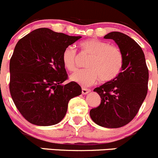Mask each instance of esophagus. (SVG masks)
I'll return each instance as SVG.
<instances>
[{
  "instance_id": "1",
  "label": "esophagus",
  "mask_w": 158,
  "mask_h": 158,
  "mask_svg": "<svg viewBox=\"0 0 158 158\" xmlns=\"http://www.w3.org/2000/svg\"><path fill=\"white\" fill-rule=\"evenodd\" d=\"M90 90H89V89L82 88V94H84V95L90 93Z\"/></svg>"
}]
</instances>
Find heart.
Wrapping results in <instances>:
<instances>
[{"instance_id":"obj_1","label":"heart","mask_w":158,"mask_h":158,"mask_svg":"<svg viewBox=\"0 0 158 158\" xmlns=\"http://www.w3.org/2000/svg\"><path fill=\"white\" fill-rule=\"evenodd\" d=\"M80 47L81 53L90 55V58L86 64L87 68L76 71L70 76L71 81L83 87H89L100 79L108 82L119 75L124 65L123 54L119 48L96 39L84 40ZM62 62L68 71L75 69L77 54L74 47L68 46L64 50Z\"/></svg>"}]
</instances>
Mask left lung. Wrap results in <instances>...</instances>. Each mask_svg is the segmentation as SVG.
<instances>
[{
    "label": "left lung",
    "instance_id": "1",
    "mask_svg": "<svg viewBox=\"0 0 158 158\" xmlns=\"http://www.w3.org/2000/svg\"><path fill=\"white\" fill-rule=\"evenodd\" d=\"M118 44L124 58L121 72L115 79L96 87L101 104L90 110L94 123L118 128L134 119L148 93V69L144 54L138 44L123 33L113 31L104 36Z\"/></svg>",
    "mask_w": 158,
    "mask_h": 158
}]
</instances>
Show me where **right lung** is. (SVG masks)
Wrapping results in <instances>:
<instances>
[{
  "label": "right lung",
  "mask_w": 158,
  "mask_h": 158,
  "mask_svg": "<svg viewBox=\"0 0 158 158\" xmlns=\"http://www.w3.org/2000/svg\"><path fill=\"white\" fill-rule=\"evenodd\" d=\"M81 38L38 28L19 40L10 60V92L22 116L38 126H51L66 115L68 102L81 94L68 78L62 62L67 47Z\"/></svg>",
  "instance_id": "1"
}]
</instances>
